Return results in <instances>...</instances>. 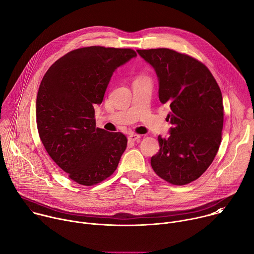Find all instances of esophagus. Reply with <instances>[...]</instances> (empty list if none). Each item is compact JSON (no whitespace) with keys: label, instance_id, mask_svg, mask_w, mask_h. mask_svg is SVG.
<instances>
[{"label":"esophagus","instance_id":"34e87169","mask_svg":"<svg viewBox=\"0 0 254 254\" xmlns=\"http://www.w3.org/2000/svg\"><path fill=\"white\" fill-rule=\"evenodd\" d=\"M139 137H140V135H139V134H136V133H130V134L127 136L128 140H130V141L137 140Z\"/></svg>","mask_w":254,"mask_h":254}]
</instances>
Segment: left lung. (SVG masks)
Instances as JSON below:
<instances>
[{"label": "left lung", "mask_w": 254, "mask_h": 254, "mask_svg": "<svg viewBox=\"0 0 254 254\" xmlns=\"http://www.w3.org/2000/svg\"><path fill=\"white\" fill-rule=\"evenodd\" d=\"M156 71L159 98L168 103L170 136L159 135L152 157L155 173L173 185L197 180L212 164L221 142L222 93L209 69L197 59L159 48L136 50Z\"/></svg>", "instance_id": "left-lung-1"}]
</instances>
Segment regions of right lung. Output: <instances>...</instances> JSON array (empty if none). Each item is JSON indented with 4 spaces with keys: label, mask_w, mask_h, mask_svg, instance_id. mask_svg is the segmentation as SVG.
<instances>
[{
    "label": "right lung",
    "mask_w": 254,
    "mask_h": 254,
    "mask_svg": "<svg viewBox=\"0 0 254 254\" xmlns=\"http://www.w3.org/2000/svg\"><path fill=\"white\" fill-rule=\"evenodd\" d=\"M131 49L90 46L59 58L45 73L36 100V122L51 159L69 178L84 186L114 174L127 149L122 132L95 127L100 104L114 74L135 57Z\"/></svg>",
    "instance_id": "obj_1"
}]
</instances>
